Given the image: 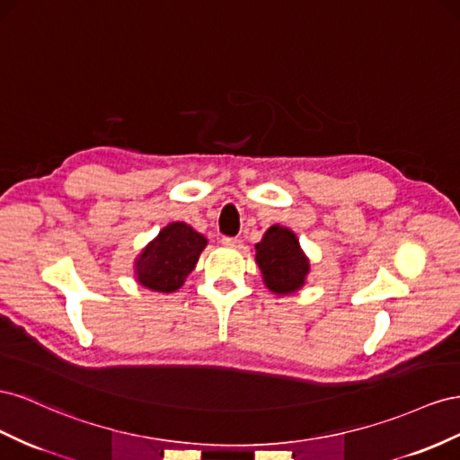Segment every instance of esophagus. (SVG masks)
Masks as SVG:
<instances>
[{"label":"esophagus","mask_w":460,"mask_h":460,"mask_svg":"<svg viewBox=\"0 0 460 460\" xmlns=\"http://www.w3.org/2000/svg\"><path fill=\"white\" fill-rule=\"evenodd\" d=\"M221 244L223 246H231V248H239L241 246V241L237 237H223L221 239Z\"/></svg>","instance_id":"esophagus-1"}]
</instances>
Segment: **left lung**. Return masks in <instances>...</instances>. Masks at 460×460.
<instances>
[{
    "instance_id": "obj_1",
    "label": "left lung",
    "mask_w": 460,
    "mask_h": 460,
    "mask_svg": "<svg viewBox=\"0 0 460 460\" xmlns=\"http://www.w3.org/2000/svg\"><path fill=\"white\" fill-rule=\"evenodd\" d=\"M256 264L266 287L275 295L296 293L310 271V261L296 234L281 226H271L256 244Z\"/></svg>"
}]
</instances>
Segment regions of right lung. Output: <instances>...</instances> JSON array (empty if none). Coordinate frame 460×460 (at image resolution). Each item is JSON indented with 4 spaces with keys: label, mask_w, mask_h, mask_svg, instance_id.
<instances>
[{
    "label": "right lung",
    "mask_w": 460,
    "mask_h": 460,
    "mask_svg": "<svg viewBox=\"0 0 460 460\" xmlns=\"http://www.w3.org/2000/svg\"><path fill=\"white\" fill-rule=\"evenodd\" d=\"M206 237L182 221L169 223L135 260L137 281L157 293H173L194 270Z\"/></svg>",
    "instance_id": "obj_1"
}]
</instances>
